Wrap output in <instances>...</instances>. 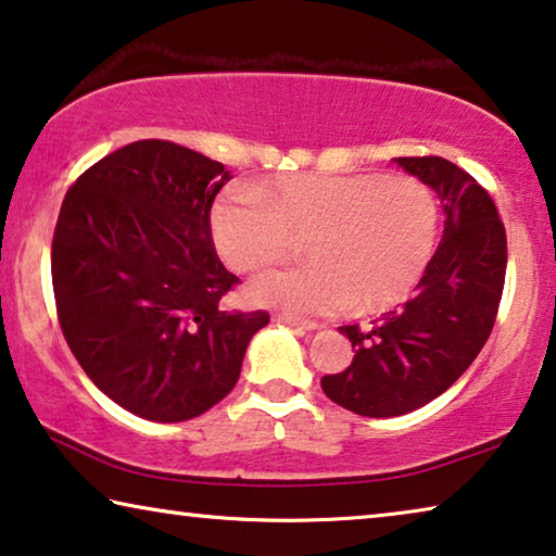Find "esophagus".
Segmentation results:
<instances>
[{
    "mask_svg": "<svg viewBox=\"0 0 556 556\" xmlns=\"http://www.w3.org/2000/svg\"><path fill=\"white\" fill-rule=\"evenodd\" d=\"M275 321H279V325H289V327H294L296 331H314V329H319L317 321L300 319V317H289V314H277Z\"/></svg>",
    "mask_w": 556,
    "mask_h": 556,
    "instance_id": "34e87169",
    "label": "esophagus"
}]
</instances>
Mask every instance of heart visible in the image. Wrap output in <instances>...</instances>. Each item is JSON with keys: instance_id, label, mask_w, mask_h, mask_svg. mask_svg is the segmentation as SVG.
Masks as SVG:
<instances>
[{"instance_id": "heart-1", "label": "heart", "mask_w": 556, "mask_h": 556, "mask_svg": "<svg viewBox=\"0 0 556 556\" xmlns=\"http://www.w3.org/2000/svg\"><path fill=\"white\" fill-rule=\"evenodd\" d=\"M214 244L235 271L287 260L306 237L312 264L269 271L247 300L292 314H357L402 304L425 277L439 235L432 189L384 174H281L222 194L210 217Z\"/></svg>"}]
</instances>
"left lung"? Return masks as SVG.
Returning a JSON list of instances; mask_svg holds the SVG:
<instances>
[{
	"label": "left lung",
	"instance_id": "left-lung-1",
	"mask_svg": "<svg viewBox=\"0 0 556 556\" xmlns=\"http://www.w3.org/2000/svg\"><path fill=\"white\" fill-rule=\"evenodd\" d=\"M404 172L432 187L444 210V235L402 309L369 329L339 327L354 359L321 377L331 402L362 417H400L446 392L482 352L500 309L507 235L486 189L442 156H396Z\"/></svg>",
	"mask_w": 556,
	"mask_h": 556
}]
</instances>
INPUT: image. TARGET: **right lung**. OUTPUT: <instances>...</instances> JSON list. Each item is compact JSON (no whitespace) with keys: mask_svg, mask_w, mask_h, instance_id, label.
I'll return each mask as SVG.
<instances>
[{"mask_svg":"<svg viewBox=\"0 0 556 556\" xmlns=\"http://www.w3.org/2000/svg\"><path fill=\"white\" fill-rule=\"evenodd\" d=\"M227 181L222 162L142 139L92 164L62 202L52 285L64 339L97 389L142 419L212 409L269 325L267 312L219 306L239 281L210 229Z\"/></svg>","mask_w":556,"mask_h":556,"instance_id":"obj_1","label":"right lung"}]
</instances>
